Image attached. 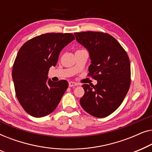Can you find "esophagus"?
Returning <instances> with one entry per match:
<instances>
[{
    "mask_svg": "<svg viewBox=\"0 0 152 152\" xmlns=\"http://www.w3.org/2000/svg\"><path fill=\"white\" fill-rule=\"evenodd\" d=\"M78 84L76 82H68V86L70 87H72V86H77Z\"/></svg>",
    "mask_w": 152,
    "mask_h": 152,
    "instance_id": "esophagus-1",
    "label": "esophagus"
}]
</instances>
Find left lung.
Returning a JSON list of instances; mask_svg holds the SVG:
<instances>
[{
	"label": "left lung",
	"mask_w": 152,
	"mask_h": 152,
	"mask_svg": "<svg viewBox=\"0 0 152 152\" xmlns=\"http://www.w3.org/2000/svg\"><path fill=\"white\" fill-rule=\"evenodd\" d=\"M75 36L89 53L88 76L97 81L95 86L82 85L84 95L80 104L94 117H107L120 107L129 89V59L118 41L107 33L88 31Z\"/></svg>",
	"instance_id": "8db88e82"
}]
</instances>
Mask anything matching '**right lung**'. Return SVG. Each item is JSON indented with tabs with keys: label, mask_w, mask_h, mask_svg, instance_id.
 Segmentation results:
<instances>
[{
	"label": "right lung",
	"mask_w": 152,
	"mask_h": 152,
	"mask_svg": "<svg viewBox=\"0 0 152 152\" xmlns=\"http://www.w3.org/2000/svg\"><path fill=\"white\" fill-rule=\"evenodd\" d=\"M75 39L70 33H47L24 43L12 69L16 95L28 114L35 118L51 113L68 88L66 80H48L51 66L57 63L60 52Z\"/></svg>",
	"instance_id": "obj_1"
}]
</instances>
